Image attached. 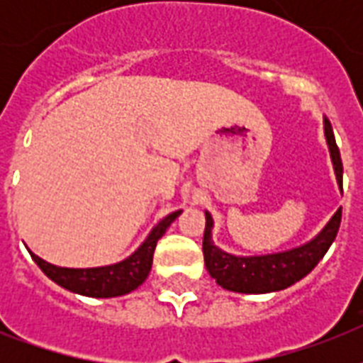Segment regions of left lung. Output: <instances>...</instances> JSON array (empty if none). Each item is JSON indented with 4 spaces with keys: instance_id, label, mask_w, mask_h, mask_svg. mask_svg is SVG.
<instances>
[{
    "instance_id": "left-lung-1",
    "label": "left lung",
    "mask_w": 363,
    "mask_h": 363,
    "mask_svg": "<svg viewBox=\"0 0 363 363\" xmlns=\"http://www.w3.org/2000/svg\"><path fill=\"white\" fill-rule=\"evenodd\" d=\"M324 135H326L330 156H332L335 179L343 192V164L341 154L335 145L332 124L324 118ZM341 224V209L332 216L315 239L301 247L290 248L284 252L264 254V256H233L224 252L213 242V216L205 211V233H203V258L209 275L230 292L241 294H269L279 292L292 286L294 282L301 281L315 269L316 264L324 258L328 248L335 241Z\"/></svg>"
}]
</instances>
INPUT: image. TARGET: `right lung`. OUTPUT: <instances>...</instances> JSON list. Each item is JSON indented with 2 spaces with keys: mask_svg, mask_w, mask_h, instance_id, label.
<instances>
[{
  "mask_svg": "<svg viewBox=\"0 0 363 363\" xmlns=\"http://www.w3.org/2000/svg\"><path fill=\"white\" fill-rule=\"evenodd\" d=\"M181 213L182 211H175V213L162 218L152 228V232L148 233V238L143 241L141 247L118 264L104 265V267H88V269H73V267H58V265L48 264L31 250L30 254L33 262L41 267L43 273L65 290L88 296V298H116V296L130 294L131 290H135L137 286H141L145 282V279L150 273V267H152L156 242Z\"/></svg>",
  "mask_w": 363,
  "mask_h": 363,
  "instance_id": "obj_1",
  "label": "right lung"
}]
</instances>
